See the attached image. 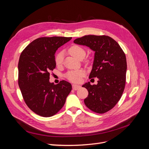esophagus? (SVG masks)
Masks as SVG:
<instances>
[{
  "label": "esophagus",
  "mask_w": 149,
  "mask_h": 149,
  "mask_svg": "<svg viewBox=\"0 0 149 149\" xmlns=\"http://www.w3.org/2000/svg\"><path fill=\"white\" fill-rule=\"evenodd\" d=\"M72 88H73V89H74V90H78V89H79L81 88V86L79 85L73 84V86H72Z\"/></svg>",
  "instance_id": "obj_1"
}]
</instances>
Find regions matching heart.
<instances>
[{
  "instance_id": "1",
  "label": "heart",
  "mask_w": 149,
  "mask_h": 149,
  "mask_svg": "<svg viewBox=\"0 0 149 149\" xmlns=\"http://www.w3.org/2000/svg\"><path fill=\"white\" fill-rule=\"evenodd\" d=\"M68 52L71 56L76 58L78 60H82L86 55L85 49L81 46L77 45H73L71 46ZM63 61V52H58L55 56V63L57 66H60ZM89 60H85V64L88 65L89 63ZM84 75V71L82 70L78 71H70L66 74V78L70 81L73 83H79L81 80V78Z\"/></svg>"
}]
</instances>
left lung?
Listing matches in <instances>:
<instances>
[{
    "mask_svg": "<svg viewBox=\"0 0 149 149\" xmlns=\"http://www.w3.org/2000/svg\"><path fill=\"white\" fill-rule=\"evenodd\" d=\"M74 43L95 52L89 78H97V84L83 85L88 91L84 102L92 111L105 113L116 106L124 92L127 71L125 53L118 42L106 35H85Z\"/></svg>",
    "mask_w": 149,
    "mask_h": 149,
    "instance_id": "obj_1",
    "label": "left lung"
}]
</instances>
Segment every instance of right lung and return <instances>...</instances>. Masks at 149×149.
<instances>
[{
	"instance_id": "add662e5",
	"label": "right lung",
	"mask_w": 149,
	"mask_h": 149,
	"mask_svg": "<svg viewBox=\"0 0 149 149\" xmlns=\"http://www.w3.org/2000/svg\"><path fill=\"white\" fill-rule=\"evenodd\" d=\"M71 37H40L33 40L20 56L18 83L26 104L42 117H51L64 106L71 84L62 80L49 83V73L56 67L55 53Z\"/></svg>"
}]
</instances>
